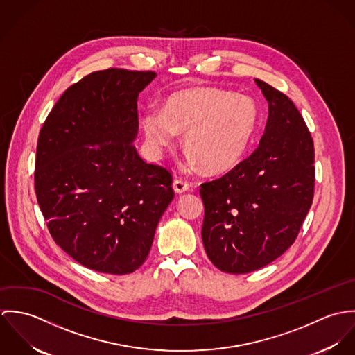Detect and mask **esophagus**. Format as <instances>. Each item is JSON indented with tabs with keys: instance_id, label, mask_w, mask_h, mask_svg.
<instances>
[{
	"instance_id": "34e87169",
	"label": "esophagus",
	"mask_w": 355,
	"mask_h": 355,
	"mask_svg": "<svg viewBox=\"0 0 355 355\" xmlns=\"http://www.w3.org/2000/svg\"><path fill=\"white\" fill-rule=\"evenodd\" d=\"M190 189V184L182 179H176L173 182V190L178 193V194H182L184 191H187Z\"/></svg>"
}]
</instances>
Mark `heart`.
Returning <instances> with one entry per match:
<instances>
[{"mask_svg": "<svg viewBox=\"0 0 355 355\" xmlns=\"http://www.w3.org/2000/svg\"><path fill=\"white\" fill-rule=\"evenodd\" d=\"M141 123L153 154L159 155L175 145L178 131H184L187 165H205L220 172L236 165L248 150L258 123V107L248 96L196 89L173 94L164 109L148 106Z\"/></svg>", "mask_w": 355, "mask_h": 355, "instance_id": "heart-1", "label": "heart"}]
</instances>
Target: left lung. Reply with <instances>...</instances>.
<instances>
[{"label": "left lung", "instance_id": "8db88e82", "mask_svg": "<svg viewBox=\"0 0 355 355\" xmlns=\"http://www.w3.org/2000/svg\"><path fill=\"white\" fill-rule=\"evenodd\" d=\"M269 116L258 148L218 179L201 184L203 246L216 268L249 273L297 239L314 197V146L286 94L255 79Z\"/></svg>", "mask_w": 355, "mask_h": 355}]
</instances>
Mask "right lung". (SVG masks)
Segmentation results:
<instances>
[{
  "label": "right lung",
  "instance_id": "obj_1",
  "mask_svg": "<svg viewBox=\"0 0 355 355\" xmlns=\"http://www.w3.org/2000/svg\"><path fill=\"white\" fill-rule=\"evenodd\" d=\"M153 71L107 68L69 86L46 117L34 186L53 241L83 266L137 270L173 200L169 169L134 146L137 100Z\"/></svg>",
  "mask_w": 355,
  "mask_h": 355
}]
</instances>
